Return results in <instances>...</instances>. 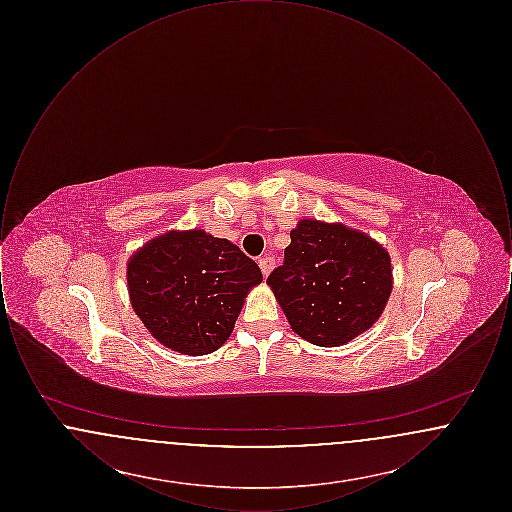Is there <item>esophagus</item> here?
Listing matches in <instances>:
<instances>
[{
	"label": "esophagus",
	"mask_w": 512,
	"mask_h": 512,
	"mask_svg": "<svg viewBox=\"0 0 512 512\" xmlns=\"http://www.w3.org/2000/svg\"><path fill=\"white\" fill-rule=\"evenodd\" d=\"M259 267H261L263 276L267 278L268 274H270V270L274 267V259H272V257H263V259H259Z\"/></svg>",
	"instance_id": "obj_1"
}]
</instances>
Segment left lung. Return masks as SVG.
I'll list each match as a JSON object with an SVG mask.
<instances>
[{"instance_id": "obj_1", "label": "left lung", "mask_w": 512, "mask_h": 512, "mask_svg": "<svg viewBox=\"0 0 512 512\" xmlns=\"http://www.w3.org/2000/svg\"><path fill=\"white\" fill-rule=\"evenodd\" d=\"M290 238L284 265L267 284L293 332L313 345L340 347L372 328L393 288L386 247L361 230L317 219L299 220Z\"/></svg>"}]
</instances>
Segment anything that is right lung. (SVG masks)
Segmentation results:
<instances>
[{
	"instance_id": "right-lung-1",
	"label": "right lung",
	"mask_w": 512,
	"mask_h": 512,
	"mask_svg": "<svg viewBox=\"0 0 512 512\" xmlns=\"http://www.w3.org/2000/svg\"><path fill=\"white\" fill-rule=\"evenodd\" d=\"M261 282L238 245L199 228L155 236L126 263L134 313L161 345L190 357L230 338L247 293Z\"/></svg>"
}]
</instances>
